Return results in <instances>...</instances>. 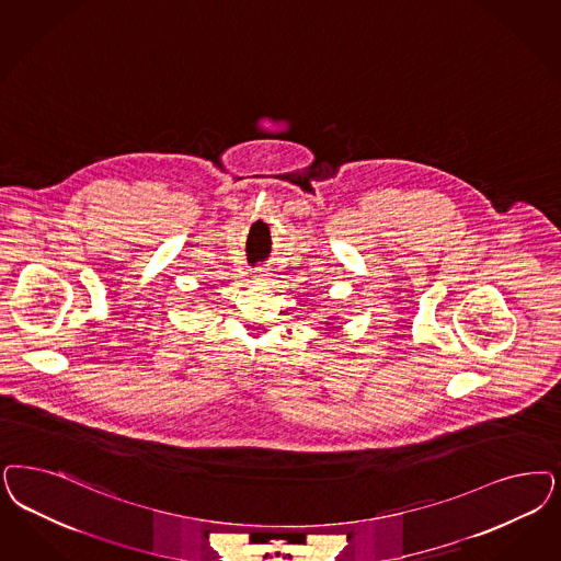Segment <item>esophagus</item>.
<instances>
[{
  "mask_svg": "<svg viewBox=\"0 0 561 561\" xmlns=\"http://www.w3.org/2000/svg\"><path fill=\"white\" fill-rule=\"evenodd\" d=\"M267 275H270V273H267V270H263V267H256V270H254V277H256V279H267Z\"/></svg>",
  "mask_w": 561,
  "mask_h": 561,
  "instance_id": "1",
  "label": "esophagus"
}]
</instances>
